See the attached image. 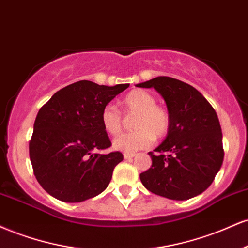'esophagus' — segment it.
<instances>
[{
	"mask_svg": "<svg viewBox=\"0 0 248 248\" xmlns=\"http://www.w3.org/2000/svg\"><path fill=\"white\" fill-rule=\"evenodd\" d=\"M135 155H136L135 153H124L123 154L124 159H131V158H133V156H135Z\"/></svg>",
	"mask_w": 248,
	"mask_h": 248,
	"instance_id": "esophagus-1",
	"label": "esophagus"
}]
</instances>
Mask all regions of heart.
<instances>
[{
  "label": "heart",
  "mask_w": 248,
  "mask_h": 248,
  "mask_svg": "<svg viewBox=\"0 0 248 248\" xmlns=\"http://www.w3.org/2000/svg\"><path fill=\"white\" fill-rule=\"evenodd\" d=\"M125 112L137 113L135 132L124 133L112 142L115 150L125 153L146 148L153 144L154 137L162 138L167 135L170 126V112L165 108L156 106L155 98L146 90L135 89L122 101ZM101 124L106 132L111 136L122 131L123 121L118 109L112 104H107L101 112Z\"/></svg>",
  "instance_id": "1"
}]
</instances>
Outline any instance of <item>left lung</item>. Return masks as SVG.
<instances>
[{
    "label": "left lung",
    "instance_id": "8db88e82",
    "mask_svg": "<svg viewBox=\"0 0 248 248\" xmlns=\"http://www.w3.org/2000/svg\"><path fill=\"white\" fill-rule=\"evenodd\" d=\"M137 87L154 88L170 116L165 140L150 152L152 166L140 174L151 193L170 200L193 199L209 188L222 167L223 136L211 104L190 84L158 77Z\"/></svg>",
    "mask_w": 248,
    "mask_h": 248
}]
</instances>
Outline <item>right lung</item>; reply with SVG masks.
Masks as SVG:
<instances>
[{"label": "right lung", "instance_id": "add662e5", "mask_svg": "<svg viewBox=\"0 0 248 248\" xmlns=\"http://www.w3.org/2000/svg\"><path fill=\"white\" fill-rule=\"evenodd\" d=\"M78 81L40 108L29 144L34 176L51 196L78 203L106 190L121 152L95 153L111 146L101 124L103 108L129 87Z\"/></svg>", "mask_w": 248, "mask_h": 248}]
</instances>
